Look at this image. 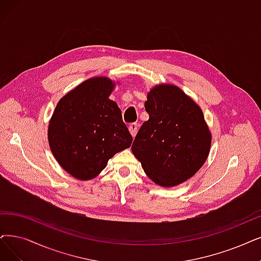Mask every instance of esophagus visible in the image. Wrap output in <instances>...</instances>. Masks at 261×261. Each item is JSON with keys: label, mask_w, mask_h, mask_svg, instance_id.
Instances as JSON below:
<instances>
[{"label": "esophagus", "mask_w": 261, "mask_h": 261, "mask_svg": "<svg viewBox=\"0 0 261 261\" xmlns=\"http://www.w3.org/2000/svg\"><path fill=\"white\" fill-rule=\"evenodd\" d=\"M128 129H129V133L132 134V136L135 137L137 134V130H138V125L136 123H132V124H129Z\"/></svg>", "instance_id": "34e87169"}]
</instances>
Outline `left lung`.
Instances as JSON below:
<instances>
[{
  "label": "left lung",
  "mask_w": 261,
  "mask_h": 261,
  "mask_svg": "<svg viewBox=\"0 0 261 261\" xmlns=\"http://www.w3.org/2000/svg\"><path fill=\"white\" fill-rule=\"evenodd\" d=\"M147 98L149 120L140 127L132 151L155 184L173 187L203 166L212 135L201 108L179 87L162 83L150 90Z\"/></svg>",
  "instance_id": "1"
}]
</instances>
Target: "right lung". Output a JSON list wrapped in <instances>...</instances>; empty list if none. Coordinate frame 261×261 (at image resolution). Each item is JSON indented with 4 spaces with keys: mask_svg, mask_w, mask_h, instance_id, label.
Masks as SVG:
<instances>
[{
    "mask_svg": "<svg viewBox=\"0 0 261 261\" xmlns=\"http://www.w3.org/2000/svg\"><path fill=\"white\" fill-rule=\"evenodd\" d=\"M114 88L116 82L108 77L83 81L59 100L49 121L50 150L78 180L94 179L114 154L132 144L121 110L109 99Z\"/></svg>",
    "mask_w": 261,
    "mask_h": 261,
    "instance_id": "add662e5",
    "label": "right lung"
}]
</instances>
